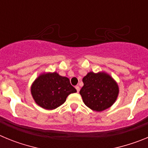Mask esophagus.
Here are the masks:
<instances>
[{
    "label": "esophagus",
    "instance_id": "esophagus-1",
    "mask_svg": "<svg viewBox=\"0 0 148 148\" xmlns=\"http://www.w3.org/2000/svg\"><path fill=\"white\" fill-rule=\"evenodd\" d=\"M75 89H76V90H77V92H79V90H80V88H79V87H78V86H75Z\"/></svg>",
    "mask_w": 148,
    "mask_h": 148
}]
</instances>
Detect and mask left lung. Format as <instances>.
Here are the masks:
<instances>
[{"label":"left lung","instance_id":"obj_1","mask_svg":"<svg viewBox=\"0 0 148 148\" xmlns=\"http://www.w3.org/2000/svg\"><path fill=\"white\" fill-rule=\"evenodd\" d=\"M80 94L84 103L92 110L101 112L110 108L118 98L117 82L105 72H90L82 79Z\"/></svg>","mask_w":148,"mask_h":148}]
</instances>
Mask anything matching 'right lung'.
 Here are the masks:
<instances>
[{"instance_id": "right-lung-1", "label": "right lung", "mask_w": 148, "mask_h": 148, "mask_svg": "<svg viewBox=\"0 0 148 148\" xmlns=\"http://www.w3.org/2000/svg\"><path fill=\"white\" fill-rule=\"evenodd\" d=\"M69 78L58 73H44L31 85L35 102L45 110H54L65 102L70 94L76 92Z\"/></svg>"}]
</instances>
